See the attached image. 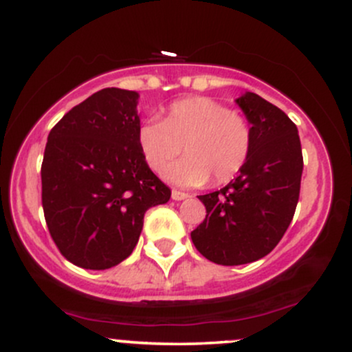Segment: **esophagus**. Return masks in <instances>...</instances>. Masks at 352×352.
<instances>
[{"label": "esophagus", "instance_id": "esophagus-1", "mask_svg": "<svg viewBox=\"0 0 352 352\" xmlns=\"http://www.w3.org/2000/svg\"><path fill=\"white\" fill-rule=\"evenodd\" d=\"M188 193H185V192H180V190H172V199L173 200H177V201H180V200H185V199H188Z\"/></svg>", "mask_w": 352, "mask_h": 352}]
</instances>
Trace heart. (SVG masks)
<instances>
[{"label":"heart","mask_w":352,"mask_h":352,"mask_svg":"<svg viewBox=\"0 0 352 352\" xmlns=\"http://www.w3.org/2000/svg\"><path fill=\"white\" fill-rule=\"evenodd\" d=\"M137 144L145 162L185 187H199L208 179L213 185L227 184L240 173L253 144L252 125L243 116L230 111L212 98H185L172 102L162 120H145L137 131Z\"/></svg>","instance_id":"b5f03b06"}]
</instances>
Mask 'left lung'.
Returning a JSON list of instances; mask_svg holds the SVG:
<instances>
[{"label": "left lung", "instance_id": "8db88e82", "mask_svg": "<svg viewBox=\"0 0 352 352\" xmlns=\"http://www.w3.org/2000/svg\"><path fill=\"white\" fill-rule=\"evenodd\" d=\"M236 104L252 124V152L227 187L199 197L207 217L190 233L207 260L225 266L252 263L280 243L296 210L302 173L293 120L254 92Z\"/></svg>", "mask_w": 352, "mask_h": 352}]
</instances>
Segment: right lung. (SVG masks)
Wrapping results in <instances>:
<instances>
[{
    "label": "right lung",
    "mask_w": 352,
    "mask_h": 352,
    "mask_svg": "<svg viewBox=\"0 0 352 352\" xmlns=\"http://www.w3.org/2000/svg\"><path fill=\"white\" fill-rule=\"evenodd\" d=\"M135 91L107 87L72 107L47 135L41 165L47 230L66 260L84 270L124 261L144 215L170 188L148 168L139 144Z\"/></svg>",
    "instance_id": "obj_1"
}]
</instances>
